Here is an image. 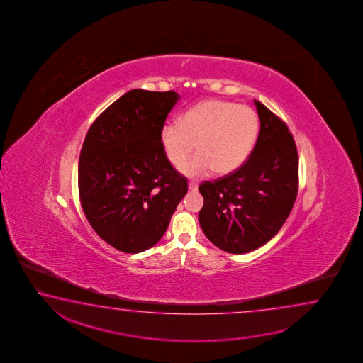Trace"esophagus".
Returning a JSON list of instances; mask_svg holds the SVG:
<instances>
[{
    "instance_id": "34e87169",
    "label": "esophagus",
    "mask_w": 363,
    "mask_h": 363,
    "mask_svg": "<svg viewBox=\"0 0 363 363\" xmlns=\"http://www.w3.org/2000/svg\"><path fill=\"white\" fill-rule=\"evenodd\" d=\"M188 188H189V191H196L198 189V184L196 183V182H189Z\"/></svg>"
}]
</instances>
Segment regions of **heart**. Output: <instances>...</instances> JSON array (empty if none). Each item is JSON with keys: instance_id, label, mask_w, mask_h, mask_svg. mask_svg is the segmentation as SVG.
<instances>
[{"instance_id": "obj_1", "label": "heart", "mask_w": 363, "mask_h": 363, "mask_svg": "<svg viewBox=\"0 0 363 363\" xmlns=\"http://www.w3.org/2000/svg\"><path fill=\"white\" fill-rule=\"evenodd\" d=\"M258 130V117L249 106L207 99L185 111L179 122L164 124L160 137L166 157L175 167L197 147L198 154L182 172L201 178L212 170L218 175L236 172L252 152Z\"/></svg>"}]
</instances>
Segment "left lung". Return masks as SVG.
Masks as SVG:
<instances>
[{
    "label": "left lung",
    "instance_id": "left-lung-1",
    "mask_svg": "<svg viewBox=\"0 0 363 363\" xmlns=\"http://www.w3.org/2000/svg\"><path fill=\"white\" fill-rule=\"evenodd\" d=\"M260 130L249 159L213 182H204L199 223L223 252L244 254L267 244L281 230L298 191V155L289 127L254 100Z\"/></svg>",
    "mask_w": 363,
    "mask_h": 363
}]
</instances>
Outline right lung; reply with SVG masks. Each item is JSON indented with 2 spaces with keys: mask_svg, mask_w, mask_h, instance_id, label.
<instances>
[{
  "mask_svg": "<svg viewBox=\"0 0 363 363\" xmlns=\"http://www.w3.org/2000/svg\"><path fill=\"white\" fill-rule=\"evenodd\" d=\"M180 96L135 89L109 105L87 132L79 160V193L94 231L119 252L159 241L186 178L167 160L160 132Z\"/></svg>",
  "mask_w": 363,
  "mask_h": 363,
  "instance_id": "obj_1",
  "label": "right lung"
}]
</instances>
